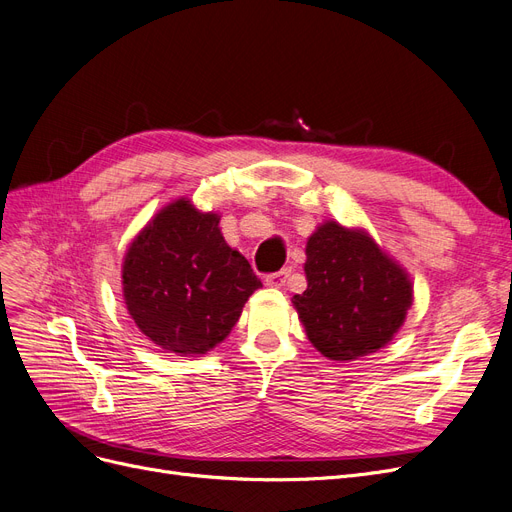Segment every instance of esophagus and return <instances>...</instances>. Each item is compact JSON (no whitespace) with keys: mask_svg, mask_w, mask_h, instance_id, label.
<instances>
[{"mask_svg":"<svg viewBox=\"0 0 512 512\" xmlns=\"http://www.w3.org/2000/svg\"><path fill=\"white\" fill-rule=\"evenodd\" d=\"M290 273H292V269H281L277 273L267 275V285H269V288H283L285 281H288V277H290Z\"/></svg>","mask_w":512,"mask_h":512,"instance_id":"34e87169","label":"esophagus"}]
</instances>
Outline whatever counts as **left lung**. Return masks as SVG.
I'll use <instances>...</instances> for the list:
<instances>
[{
  "label": "left lung",
  "instance_id": "obj_1",
  "mask_svg": "<svg viewBox=\"0 0 512 512\" xmlns=\"http://www.w3.org/2000/svg\"><path fill=\"white\" fill-rule=\"evenodd\" d=\"M306 290L292 298L306 338L332 361L376 353L401 330L414 283L365 229L325 220L306 241Z\"/></svg>",
  "mask_w": 512,
  "mask_h": 512
}]
</instances>
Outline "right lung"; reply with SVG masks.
<instances>
[{"mask_svg": "<svg viewBox=\"0 0 512 512\" xmlns=\"http://www.w3.org/2000/svg\"><path fill=\"white\" fill-rule=\"evenodd\" d=\"M220 216L187 197L161 208L128 245L121 285L128 313L159 349L206 355L262 288L250 262L224 241Z\"/></svg>", "mask_w": 512, "mask_h": 512, "instance_id": "1", "label": "right lung"}]
</instances>
